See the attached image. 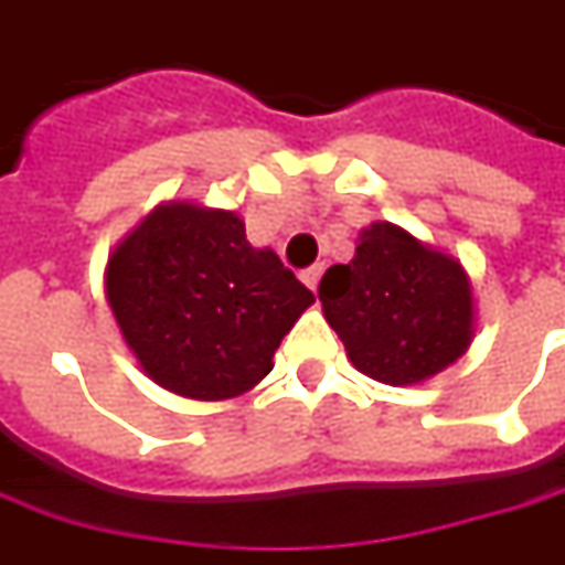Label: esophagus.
I'll return each instance as SVG.
<instances>
[{
  "instance_id": "obj_1",
  "label": "esophagus",
  "mask_w": 565,
  "mask_h": 565,
  "mask_svg": "<svg viewBox=\"0 0 565 565\" xmlns=\"http://www.w3.org/2000/svg\"><path fill=\"white\" fill-rule=\"evenodd\" d=\"M320 276H322V264H313V267H307L305 274H301V279H305L307 289L317 291V286H320Z\"/></svg>"
}]
</instances>
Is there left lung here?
I'll list each match as a JSON object with an SVG mask.
<instances>
[{"label": "left lung", "mask_w": 565, "mask_h": 565, "mask_svg": "<svg viewBox=\"0 0 565 565\" xmlns=\"http://www.w3.org/2000/svg\"><path fill=\"white\" fill-rule=\"evenodd\" d=\"M320 301L350 363L394 387L434 379L473 338L465 267L391 221L365 227L353 260L326 270Z\"/></svg>", "instance_id": "left-lung-1"}]
</instances>
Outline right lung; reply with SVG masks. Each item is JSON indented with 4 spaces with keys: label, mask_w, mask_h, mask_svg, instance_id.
<instances>
[{
    "label": "right lung",
    "mask_w": 565,
    "mask_h": 565,
    "mask_svg": "<svg viewBox=\"0 0 565 565\" xmlns=\"http://www.w3.org/2000/svg\"><path fill=\"white\" fill-rule=\"evenodd\" d=\"M107 301L128 350L171 394L231 399L270 369L313 291L236 212L162 202L107 264Z\"/></svg>",
    "instance_id": "obj_1"
}]
</instances>
